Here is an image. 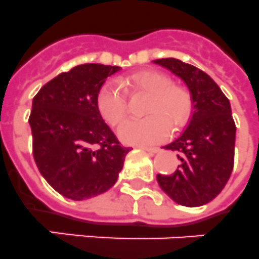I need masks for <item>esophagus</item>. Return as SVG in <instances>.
Segmentation results:
<instances>
[{
	"label": "esophagus",
	"instance_id": "obj_1",
	"mask_svg": "<svg viewBox=\"0 0 259 259\" xmlns=\"http://www.w3.org/2000/svg\"><path fill=\"white\" fill-rule=\"evenodd\" d=\"M140 149L145 150V151H147V153L150 154H156L158 151H159V149L158 147H149V146H140Z\"/></svg>",
	"mask_w": 259,
	"mask_h": 259
}]
</instances>
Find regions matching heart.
<instances>
[{"instance_id":"heart-1","label":"heart","mask_w":259,"mask_h":259,"mask_svg":"<svg viewBox=\"0 0 259 259\" xmlns=\"http://www.w3.org/2000/svg\"><path fill=\"white\" fill-rule=\"evenodd\" d=\"M122 85L149 95L145 113L140 119H127L119 126L118 136L127 143H153L164 140L171 130L182 129L193 110L190 89L172 84L166 73L146 69L127 76ZM97 108L112 126L122 122L126 116V97L114 81L105 82L97 95Z\"/></svg>"}]
</instances>
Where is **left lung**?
<instances>
[{
  "label": "left lung",
  "mask_w": 259,
  "mask_h": 259,
  "mask_svg": "<svg viewBox=\"0 0 259 259\" xmlns=\"http://www.w3.org/2000/svg\"><path fill=\"white\" fill-rule=\"evenodd\" d=\"M183 80L193 99L188 125L164 149L178 153V168L156 175L163 192L184 207L209 203L223 191L234 163L236 123L230 103L209 75L175 58L154 60Z\"/></svg>",
  "instance_id": "8db88e82"
}]
</instances>
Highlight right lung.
Masks as SVG:
<instances>
[{
    "label": "right lung",
    "instance_id": "obj_1",
    "mask_svg": "<svg viewBox=\"0 0 259 259\" xmlns=\"http://www.w3.org/2000/svg\"><path fill=\"white\" fill-rule=\"evenodd\" d=\"M117 66L81 64L63 72L32 99V154L47 183L71 200L99 196L114 186L129 147L97 108V95Z\"/></svg>",
    "mask_w": 259,
    "mask_h": 259
}]
</instances>
